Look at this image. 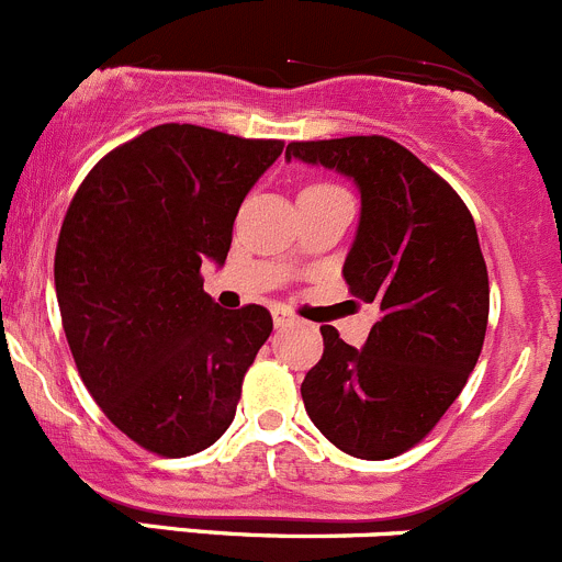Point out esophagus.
<instances>
[{
  "mask_svg": "<svg viewBox=\"0 0 562 562\" xmlns=\"http://www.w3.org/2000/svg\"><path fill=\"white\" fill-rule=\"evenodd\" d=\"M273 322H276V327H286V325H294V316L289 314V311L276 308L273 311Z\"/></svg>",
  "mask_w": 562,
  "mask_h": 562,
  "instance_id": "obj_1",
  "label": "esophagus"
}]
</instances>
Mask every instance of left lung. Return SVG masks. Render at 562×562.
I'll list each match as a JSON object with an SVG mask.
<instances>
[{
	"instance_id": "8db88e82",
	"label": "left lung",
	"mask_w": 562,
	"mask_h": 562,
	"mask_svg": "<svg viewBox=\"0 0 562 562\" xmlns=\"http://www.w3.org/2000/svg\"><path fill=\"white\" fill-rule=\"evenodd\" d=\"M341 171L360 191L344 281L380 308L363 349L325 325V352L300 393L316 429L344 453L393 459L418 446L475 369L488 276L459 193L385 136L292 142L286 160Z\"/></svg>"
}]
</instances>
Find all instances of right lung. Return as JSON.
I'll return each mask as SVG.
<instances>
[{
    "label": "right lung",
    "mask_w": 562,
    "mask_h": 562,
    "mask_svg": "<svg viewBox=\"0 0 562 562\" xmlns=\"http://www.w3.org/2000/svg\"><path fill=\"white\" fill-rule=\"evenodd\" d=\"M281 149L166 122L100 158L70 202L54 257L65 336L98 407L144 451L191 457L235 420L273 316L221 308L202 262H226L237 210Z\"/></svg>",
    "instance_id": "add662e5"
}]
</instances>
